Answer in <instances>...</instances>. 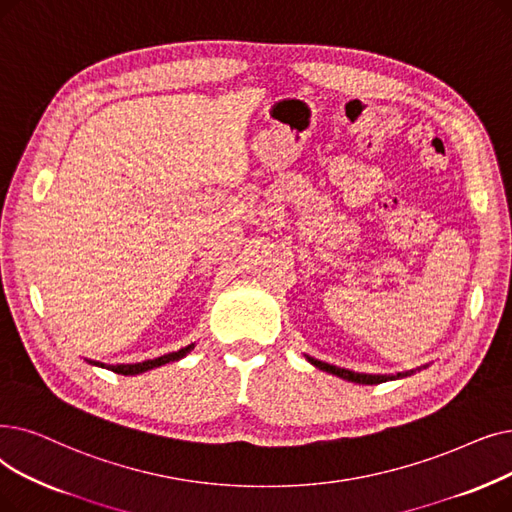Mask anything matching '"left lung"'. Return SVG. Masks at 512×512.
I'll list each match as a JSON object with an SVG mask.
<instances>
[{"label":"left lung","mask_w":512,"mask_h":512,"mask_svg":"<svg viewBox=\"0 0 512 512\" xmlns=\"http://www.w3.org/2000/svg\"><path fill=\"white\" fill-rule=\"evenodd\" d=\"M307 360L314 364L316 368H320V370H326L330 374H337V376H341V379H345V381L360 383V385H379V383L393 381V379H397V376H404V374H397V376H391V374H360V372H351V370H345V368H339V366H330V364L314 360V358H307Z\"/></svg>","instance_id":"left-lung-1"}]
</instances>
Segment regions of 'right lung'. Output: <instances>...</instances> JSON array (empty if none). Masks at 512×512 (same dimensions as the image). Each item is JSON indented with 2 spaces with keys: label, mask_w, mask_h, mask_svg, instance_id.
<instances>
[{
  "label": "right lung",
  "mask_w": 512,
  "mask_h": 512,
  "mask_svg": "<svg viewBox=\"0 0 512 512\" xmlns=\"http://www.w3.org/2000/svg\"><path fill=\"white\" fill-rule=\"evenodd\" d=\"M190 349H192V345H188V347H184V349H180V351H173V353L161 355V358L140 362V364H117V366H106V368H110V370L117 372V374H125V376H127V374H140V372H146V370H150V368H157V366H163V364L180 360V358H184V355H186ZM100 366H104V364H100Z\"/></svg>",
  "instance_id": "obj_1"
}]
</instances>
